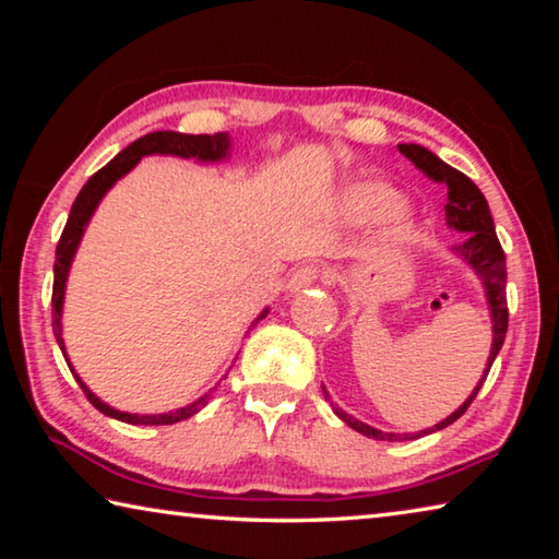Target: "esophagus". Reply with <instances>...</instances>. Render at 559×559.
Instances as JSON below:
<instances>
[{
  "label": "esophagus",
  "instance_id": "34e87169",
  "mask_svg": "<svg viewBox=\"0 0 559 559\" xmlns=\"http://www.w3.org/2000/svg\"><path fill=\"white\" fill-rule=\"evenodd\" d=\"M323 278V271H320V266H316V263H306V266H300L293 271V276L288 281V288L290 290H302L308 286H313L316 281Z\"/></svg>",
  "mask_w": 559,
  "mask_h": 559
}]
</instances>
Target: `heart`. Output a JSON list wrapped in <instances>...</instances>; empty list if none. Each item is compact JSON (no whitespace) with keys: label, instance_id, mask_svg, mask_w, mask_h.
<instances>
[{"label":"heart","instance_id":"heart-1","mask_svg":"<svg viewBox=\"0 0 559 559\" xmlns=\"http://www.w3.org/2000/svg\"><path fill=\"white\" fill-rule=\"evenodd\" d=\"M345 206L355 219H380L400 206V197L384 185H355L349 187Z\"/></svg>","mask_w":559,"mask_h":559}]
</instances>
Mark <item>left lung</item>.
I'll return each instance as SVG.
<instances>
[{
    "label": "left lung",
    "instance_id": "8db88e82",
    "mask_svg": "<svg viewBox=\"0 0 559 559\" xmlns=\"http://www.w3.org/2000/svg\"><path fill=\"white\" fill-rule=\"evenodd\" d=\"M400 153L414 163L416 169H421L424 175L429 179H433L437 185H447V224L451 229H456L459 234H463V239L459 243H453V253L461 257L463 261L468 263V266L478 273L480 281H484L486 293H488V306H490V318H493V347H490V357H488V367H486V374L480 377V382L476 390L471 392V396L463 406H459L456 412L447 419L439 421L437 427L429 429V431H419V433H404V439H419L424 433H431V431H439L443 427H449L463 416V412L468 409L471 402L476 400V394L480 386H484L486 377L490 372V365H493L496 355L500 353V347H503V340L508 333V298H506V253H503V246H500L498 236H496V226H493V216H490L488 210V202L480 189L471 182V177H466L459 169H453L451 165L443 163L437 155L431 153V150L421 147V145H400ZM325 392V386H323ZM328 396V394H325ZM333 404V402H330ZM333 412L343 419L347 427H353L355 431L365 433V437L377 439V441H396L402 437H396V433H384L380 429H372L367 427V424L353 419V416L345 414L340 409L337 404H333Z\"/></svg>",
    "mask_w": 559,
    "mask_h": 559
}]
</instances>
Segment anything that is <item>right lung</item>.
Returning a JSON list of instances; mask_svg holds the SVG:
<instances>
[{"instance_id": "right-lung-1", "label": "right lung", "mask_w": 559, "mask_h": 559, "mask_svg": "<svg viewBox=\"0 0 559 559\" xmlns=\"http://www.w3.org/2000/svg\"><path fill=\"white\" fill-rule=\"evenodd\" d=\"M231 147L229 132H214V135H185V132H175V130H157V132H147L145 138L130 143L118 157H112L106 167H100L96 175H93L83 189L75 197V202L71 206L69 222L63 226V234L59 239V246H56V261H53V293H51V328L56 335V343H59L61 353L66 357V347H63V337H61V308H63V290H66V278H69V269L73 261V253L79 249V241L83 236V229H86L88 219L96 212L98 202L103 200V194L118 182V179L130 173L132 167L138 165L140 157L145 155H177V157H197L202 163H214V159L226 157ZM266 316V310H263ZM261 316V318H263ZM69 362V359H66ZM71 367V365H69ZM73 372V370H71ZM75 382L81 384L83 394L88 396V402L96 406L98 412L106 416H112V419L126 421V424H145V427H165V424H175L189 419V416L197 414L210 400V394H204L202 400H197L194 404L182 406V409L169 412V414H128V412H118L108 406L106 402H100L96 394H93L86 384L81 382V377L73 372Z\"/></svg>"}]
</instances>
